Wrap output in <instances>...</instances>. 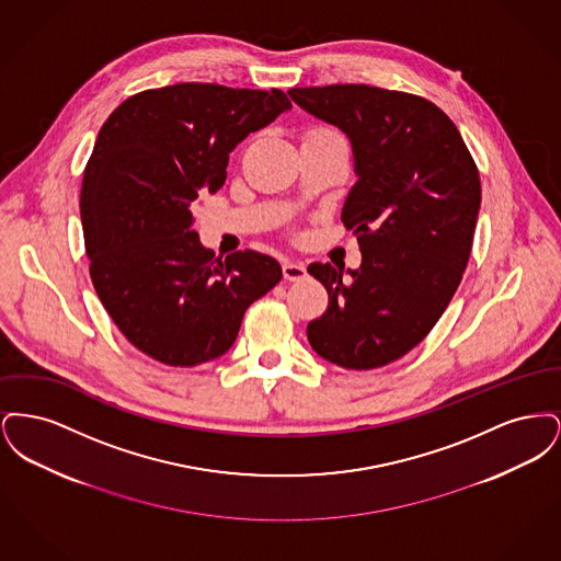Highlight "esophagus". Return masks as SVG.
Returning <instances> with one entry per match:
<instances>
[{
	"label": "esophagus",
	"mask_w": 561,
	"mask_h": 561,
	"mask_svg": "<svg viewBox=\"0 0 561 561\" xmlns=\"http://www.w3.org/2000/svg\"><path fill=\"white\" fill-rule=\"evenodd\" d=\"M282 271H284V279H288V282H300V279H305V277H307V267H305L302 263L284 261Z\"/></svg>",
	"instance_id": "obj_1"
}]
</instances>
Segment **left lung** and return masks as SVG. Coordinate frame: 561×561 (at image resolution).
I'll return each instance as SVG.
<instances>
[{
	"label": "left lung",
	"mask_w": 561,
	"mask_h": 561,
	"mask_svg": "<svg viewBox=\"0 0 561 561\" xmlns=\"http://www.w3.org/2000/svg\"><path fill=\"white\" fill-rule=\"evenodd\" d=\"M288 94L347 134L357 174L341 218L362 265H309L330 302L307 339L341 368L387 366L427 336L462 279L480 214L478 165L453 119L423 96L366 83Z\"/></svg>",
	"instance_id": "obj_1"
}]
</instances>
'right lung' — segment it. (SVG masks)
I'll use <instances>...</instances> for the list:
<instances>
[{
    "label": "right lung",
    "mask_w": 561,
    "mask_h": 561,
    "mask_svg": "<svg viewBox=\"0 0 561 561\" xmlns=\"http://www.w3.org/2000/svg\"><path fill=\"white\" fill-rule=\"evenodd\" d=\"M293 107L282 90L176 83L108 115L83 170L80 213L90 277L134 347L197 366L236 343L245 309L282 279L267 254L214 259L191 206L227 179L229 153Z\"/></svg>",
    "instance_id": "right-lung-1"
}]
</instances>
